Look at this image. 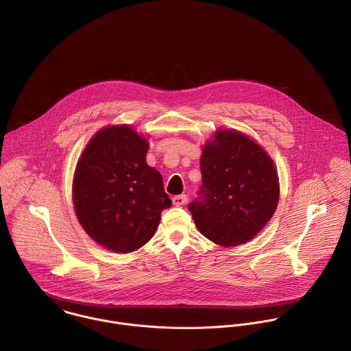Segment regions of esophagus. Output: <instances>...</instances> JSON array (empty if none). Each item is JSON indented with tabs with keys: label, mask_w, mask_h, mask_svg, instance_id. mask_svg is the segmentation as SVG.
<instances>
[{
	"label": "esophagus",
	"mask_w": 351,
	"mask_h": 351,
	"mask_svg": "<svg viewBox=\"0 0 351 351\" xmlns=\"http://www.w3.org/2000/svg\"><path fill=\"white\" fill-rule=\"evenodd\" d=\"M172 202H173L175 206H182V205H184L187 202V195H184V194L176 195V197L172 198Z\"/></svg>",
	"instance_id": "esophagus-1"
}]
</instances>
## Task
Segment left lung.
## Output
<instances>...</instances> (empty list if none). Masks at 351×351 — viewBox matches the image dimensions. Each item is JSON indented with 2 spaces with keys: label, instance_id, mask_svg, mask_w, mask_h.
I'll use <instances>...</instances> for the list:
<instances>
[{
  "label": "left lung",
  "instance_id": "left-lung-1",
  "mask_svg": "<svg viewBox=\"0 0 351 351\" xmlns=\"http://www.w3.org/2000/svg\"><path fill=\"white\" fill-rule=\"evenodd\" d=\"M201 199L189 205L198 230L221 247L254 239L280 201V179L269 153L234 129H219L201 156Z\"/></svg>",
  "mask_w": 351,
  "mask_h": 351
}]
</instances>
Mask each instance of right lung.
<instances>
[{"instance_id":"add662e5","label":"right lung","mask_w":351,"mask_h":351,"mask_svg":"<svg viewBox=\"0 0 351 351\" xmlns=\"http://www.w3.org/2000/svg\"><path fill=\"white\" fill-rule=\"evenodd\" d=\"M147 149V140L130 125H112L95 133L77 161L71 187L77 219L112 252L145 245L161 211L172 205L160 172L146 162Z\"/></svg>"}]
</instances>
